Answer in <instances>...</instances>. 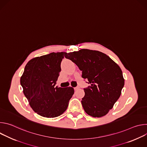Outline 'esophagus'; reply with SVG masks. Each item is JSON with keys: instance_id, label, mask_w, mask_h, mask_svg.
Listing matches in <instances>:
<instances>
[{"instance_id": "obj_1", "label": "esophagus", "mask_w": 147, "mask_h": 147, "mask_svg": "<svg viewBox=\"0 0 147 147\" xmlns=\"http://www.w3.org/2000/svg\"><path fill=\"white\" fill-rule=\"evenodd\" d=\"M78 89H79V87H75V88H74L75 91H77V90H78Z\"/></svg>"}]
</instances>
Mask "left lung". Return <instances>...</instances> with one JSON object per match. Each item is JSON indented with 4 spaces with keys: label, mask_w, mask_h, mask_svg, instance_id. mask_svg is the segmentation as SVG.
<instances>
[{
    "label": "left lung",
    "mask_w": 147,
    "mask_h": 147,
    "mask_svg": "<svg viewBox=\"0 0 147 147\" xmlns=\"http://www.w3.org/2000/svg\"><path fill=\"white\" fill-rule=\"evenodd\" d=\"M82 71V77L90 86L84 88L81 103L85 112L94 117L106 115L119 98L124 79L119 66L108 55L87 49L66 53Z\"/></svg>",
    "instance_id": "1"
}]
</instances>
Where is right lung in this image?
<instances>
[{
	"mask_svg": "<svg viewBox=\"0 0 147 147\" xmlns=\"http://www.w3.org/2000/svg\"><path fill=\"white\" fill-rule=\"evenodd\" d=\"M66 52L51 53L31 59L20 78L23 93L33 111L39 115L53 118L63 113L74 93L69 87H55Z\"/></svg>",
	"mask_w": 147,
	"mask_h": 147,
	"instance_id": "obj_1",
	"label": "right lung"
}]
</instances>
